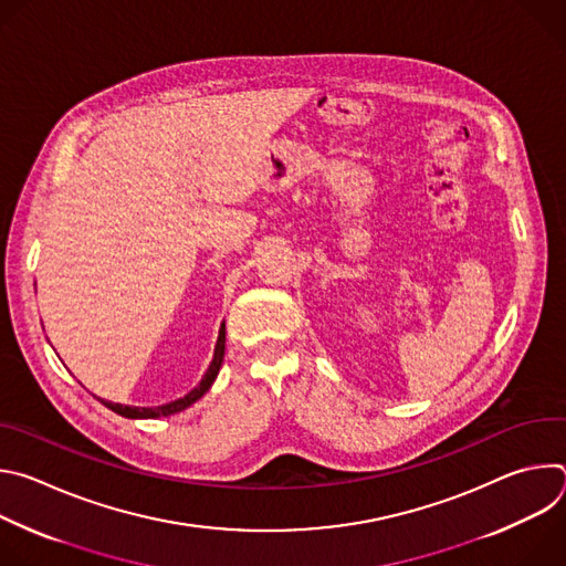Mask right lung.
I'll list each match as a JSON object with an SVG mask.
<instances>
[{
    "label": "right lung",
    "mask_w": 566,
    "mask_h": 566,
    "mask_svg": "<svg viewBox=\"0 0 566 566\" xmlns=\"http://www.w3.org/2000/svg\"><path fill=\"white\" fill-rule=\"evenodd\" d=\"M223 352H226V325L221 322V329H219V336H217V345H214V356H212V363L210 367L206 369L203 378L199 380V385L195 389H190L186 396L177 398V400H170L166 402V406H154V408H136V406H120V402H112V400H105L101 398V402L105 408H109L112 412L125 417V419H158V417H170V415H177V412H184L186 408H190L192 402H197L214 382L219 369H221V363H223Z\"/></svg>",
    "instance_id": "right-lung-1"
}]
</instances>
